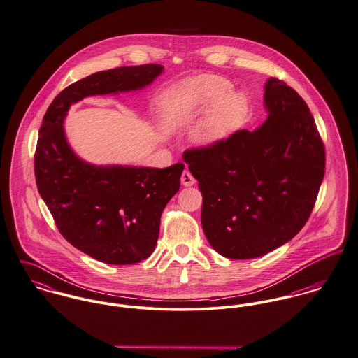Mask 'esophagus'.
Listing matches in <instances>:
<instances>
[{
	"instance_id": "1",
	"label": "esophagus",
	"mask_w": 358,
	"mask_h": 358,
	"mask_svg": "<svg viewBox=\"0 0 358 358\" xmlns=\"http://www.w3.org/2000/svg\"><path fill=\"white\" fill-rule=\"evenodd\" d=\"M181 184H182L184 187H192V185L195 184V178H194V176H192L188 170H185V171L181 174Z\"/></svg>"
}]
</instances>
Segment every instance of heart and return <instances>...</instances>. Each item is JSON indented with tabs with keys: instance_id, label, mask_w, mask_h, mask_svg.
<instances>
[{
	"instance_id": "b5f03b06",
	"label": "heart",
	"mask_w": 358,
	"mask_h": 358,
	"mask_svg": "<svg viewBox=\"0 0 358 358\" xmlns=\"http://www.w3.org/2000/svg\"><path fill=\"white\" fill-rule=\"evenodd\" d=\"M231 87L229 80L214 74H201L184 80L171 92L170 111L178 115L207 106L192 136L201 145L217 144L236 129L248 110L245 94Z\"/></svg>"
}]
</instances>
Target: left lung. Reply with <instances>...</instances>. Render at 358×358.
Instances as JSON below:
<instances>
[{
    "label": "left lung",
    "instance_id": "1",
    "mask_svg": "<svg viewBox=\"0 0 358 358\" xmlns=\"http://www.w3.org/2000/svg\"><path fill=\"white\" fill-rule=\"evenodd\" d=\"M266 120L252 131L184 154L203 196L201 227L222 257H262L306 224L324 178L325 151L303 99L265 83Z\"/></svg>",
    "mask_w": 358,
    "mask_h": 358
}]
</instances>
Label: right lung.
I'll return each instance as SVG.
<instances>
[{
  "mask_svg": "<svg viewBox=\"0 0 358 358\" xmlns=\"http://www.w3.org/2000/svg\"><path fill=\"white\" fill-rule=\"evenodd\" d=\"M162 73L160 64H143L92 74L62 90L42 120L34 157L41 198L63 238L100 262L130 265L154 252L162 211L178 192L185 166L87 163L67 143L64 118L85 97L140 90Z\"/></svg>",
  "mask_w": 358,
  "mask_h": 358,
  "instance_id": "add662e5",
  "label": "right lung"
}]
</instances>
